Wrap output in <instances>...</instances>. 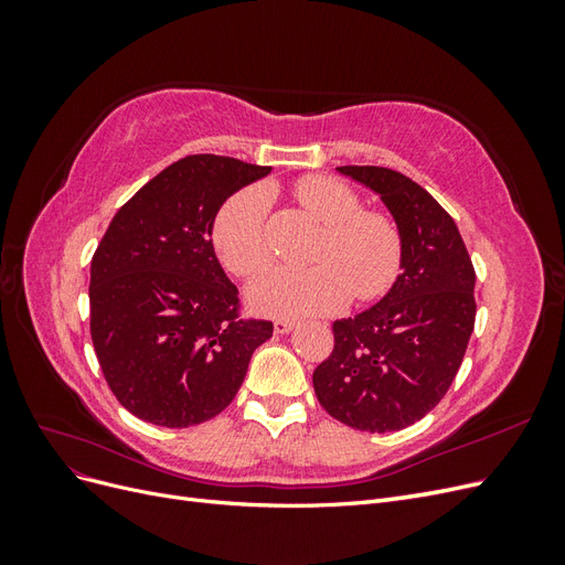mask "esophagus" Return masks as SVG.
I'll return each mask as SVG.
<instances>
[{
	"label": "esophagus",
	"mask_w": 565,
	"mask_h": 565,
	"mask_svg": "<svg viewBox=\"0 0 565 565\" xmlns=\"http://www.w3.org/2000/svg\"><path fill=\"white\" fill-rule=\"evenodd\" d=\"M297 328L295 320H276V324H273V330H276V334H289Z\"/></svg>",
	"instance_id": "34e87169"
}]
</instances>
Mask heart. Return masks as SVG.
Returning a JSON list of instances; mask_svg holds the SVG:
<instances>
[{
	"label": "heart",
	"instance_id": "obj_1",
	"mask_svg": "<svg viewBox=\"0 0 565 565\" xmlns=\"http://www.w3.org/2000/svg\"><path fill=\"white\" fill-rule=\"evenodd\" d=\"M301 207L328 226L313 266H280L249 289L254 309L268 316L301 318L341 309L351 295L372 301L386 295L403 266V237L382 212H363L353 188L332 177L297 181ZM268 195L259 188L235 193L214 221V249L233 276L254 278L270 259Z\"/></svg>",
	"mask_w": 565,
	"mask_h": 565
}]
</instances>
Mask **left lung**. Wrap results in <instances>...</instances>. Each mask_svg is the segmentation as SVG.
I'll return each mask as SVG.
<instances>
[{
  "instance_id": "1",
  "label": "left lung",
  "mask_w": 565,
  "mask_h": 565,
  "mask_svg": "<svg viewBox=\"0 0 565 565\" xmlns=\"http://www.w3.org/2000/svg\"><path fill=\"white\" fill-rule=\"evenodd\" d=\"M377 193L403 237V273L355 318L334 320V349L313 372L320 405L358 431L419 422L446 396L476 320V273L452 216L386 167H337Z\"/></svg>"
}]
</instances>
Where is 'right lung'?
Returning <instances> with one entry per match:
<instances>
[{
	"label": "right lung",
	"instance_id": "right-lung-1",
	"mask_svg": "<svg viewBox=\"0 0 565 565\" xmlns=\"http://www.w3.org/2000/svg\"><path fill=\"white\" fill-rule=\"evenodd\" d=\"M270 167L188 156L113 216L92 259V341L104 377L134 417L185 429L241 388L273 322L241 318L212 228L235 191Z\"/></svg>",
	"mask_w": 565,
	"mask_h": 565
}]
</instances>
